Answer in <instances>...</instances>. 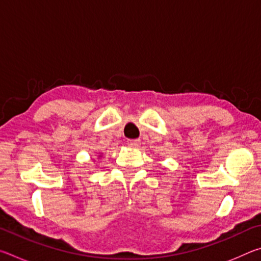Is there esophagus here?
Listing matches in <instances>:
<instances>
[{"mask_svg": "<svg viewBox=\"0 0 261 261\" xmlns=\"http://www.w3.org/2000/svg\"><path fill=\"white\" fill-rule=\"evenodd\" d=\"M126 143H127V146H130V147H138L140 145V140L139 139H129Z\"/></svg>", "mask_w": 261, "mask_h": 261, "instance_id": "1", "label": "esophagus"}]
</instances>
